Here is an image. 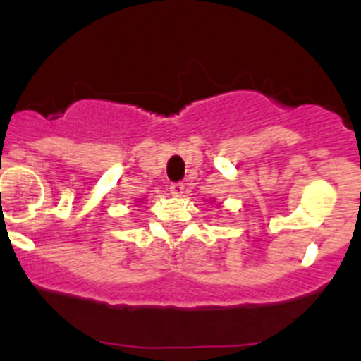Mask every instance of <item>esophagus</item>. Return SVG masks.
I'll return each instance as SVG.
<instances>
[{
	"label": "esophagus",
	"instance_id": "obj_1",
	"mask_svg": "<svg viewBox=\"0 0 361 361\" xmlns=\"http://www.w3.org/2000/svg\"><path fill=\"white\" fill-rule=\"evenodd\" d=\"M185 194V185L183 183H173L171 185V195L174 197H181Z\"/></svg>",
	"mask_w": 361,
	"mask_h": 361
}]
</instances>
